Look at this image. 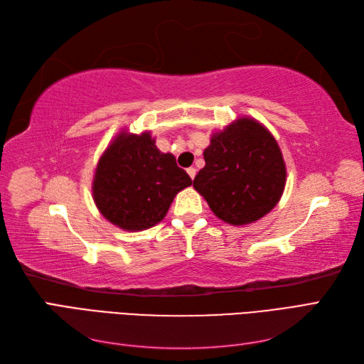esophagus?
<instances>
[{"label":"esophagus","mask_w":364,"mask_h":364,"mask_svg":"<svg viewBox=\"0 0 364 364\" xmlns=\"http://www.w3.org/2000/svg\"><path fill=\"white\" fill-rule=\"evenodd\" d=\"M186 173H188V176L191 179H194L196 178V168L194 167H190L188 170H186Z\"/></svg>","instance_id":"34e87169"}]
</instances>
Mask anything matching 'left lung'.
Instances as JSON below:
<instances>
[{
    "mask_svg": "<svg viewBox=\"0 0 364 364\" xmlns=\"http://www.w3.org/2000/svg\"><path fill=\"white\" fill-rule=\"evenodd\" d=\"M203 158L193 186L225 223H255L281 200L287 168L277 139L258 119L238 117L214 132Z\"/></svg>",
    "mask_w": 364,
    "mask_h": 364,
    "instance_id": "obj_1",
    "label": "left lung"
}]
</instances>
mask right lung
I'll return each instance as SVG.
<instances>
[{
  "mask_svg": "<svg viewBox=\"0 0 364 364\" xmlns=\"http://www.w3.org/2000/svg\"><path fill=\"white\" fill-rule=\"evenodd\" d=\"M149 130H121L97 162L92 199L117 228L136 232L162 222L176 194L191 185L171 153H162Z\"/></svg>",
  "mask_w": 364,
  "mask_h": 364,
  "instance_id": "right-lung-1",
  "label": "right lung"
}]
</instances>
